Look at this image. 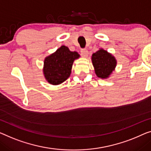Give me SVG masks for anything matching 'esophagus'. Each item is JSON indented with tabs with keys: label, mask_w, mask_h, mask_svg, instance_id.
Segmentation results:
<instances>
[{
	"label": "esophagus",
	"mask_w": 151,
	"mask_h": 151,
	"mask_svg": "<svg viewBox=\"0 0 151 151\" xmlns=\"http://www.w3.org/2000/svg\"><path fill=\"white\" fill-rule=\"evenodd\" d=\"M81 55L83 56V57L87 58V56H88L89 52L87 49H81Z\"/></svg>",
	"instance_id": "1"
}]
</instances>
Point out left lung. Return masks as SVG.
<instances>
[{"label": "left lung", "mask_w": 151, "mask_h": 151, "mask_svg": "<svg viewBox=\"0 0 151 151\" xmlns=\"http://www.w3.org/2000/svg\"><path fill=\"white\" fill-rule=\"evenodd\" d=\"M91 60L96 75L102 78L109 77L116 64L115 58L102 49L93 53Z\"/></svg>", "instance_id": "left-lung-1"}]
</instances>
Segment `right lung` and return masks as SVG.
I'll return each mask as SVG.
<instances>
[{
	"mask_svg": "<svg viewBox=\"0 0 151 151\" xmlns=\"http://www.w3.org/2000/svg\"><path fill=\"white\" fill-rule=\"evenodd\" d=\"M79 58L76 51H70L66 46H62L45 58L43 73L46 80L52 85L65 81L71 73L74 60Z\"/></svg>",
	"mask_w": 151,
	"mask_h": 151,
	"instance_id": "obj_1",
	"label": "right lung"
}]
</instances>
